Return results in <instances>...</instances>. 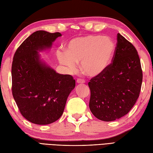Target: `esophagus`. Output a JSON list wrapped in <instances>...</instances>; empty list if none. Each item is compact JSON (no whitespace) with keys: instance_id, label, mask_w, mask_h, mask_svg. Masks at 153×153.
<instances>
[{"instance_id":"34e87169","label":"esophagus","mask_w":153,"mask_h":153,"mask_svg":"<svg viewBox=\"0 0 153 153\" xmlns=\"http://www.w3.org/2000/svg\"><path fill=\"white\" fill-rule=\"evenodd\" d=\"M77 83H85V81H84V79L79 78V79H77Z\"/></svg>"}]
</instances>
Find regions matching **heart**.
I'll return each instance as SVG.
<instances>
[{
    "label": "heart",
    "instance_id": "1",
    "mask_svg": "<svg viewBox=\"0 0 153 153\" xmlns=\"http://www.w3.org/2000/svg\"><path fill=\"white\" fill-rule=\"evenodd\" d=\"M115 44L106 36L89 35L71 40L64 52L57 53L61 64L71 71L76 70V63L80 62V69L85 75L95 77L102 74L111 61Z\"/></svg>",
    "mask_w": 153,
    "mask_h": 153
}]
</instances>
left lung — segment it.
Wrapping results in <instances>:
<instances>
[{
    "label": "left lung",
    "mask_w": 153,
    "mask_h": 153,
    "mask_svg": "<svg viewBox=\"0 0 153 153\" xmlns=\"http://www.w3.org/2000/svg\"><path fill=\"white\" fill-rule=\"evenodd\" d=\"M112 62L89 81V109L95 117L112 121L129 112L138 99L143 71L138 52L118 33Z\"/></svg>",
    "instance_id": "1"
}]
</instances>
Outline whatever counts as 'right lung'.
Segmentation results:
<instances>
[{"label": "right lung", "mask_w": 153, "mask_h": 153, "mask_svg": "<svg viewBox=\"0 0 153 153\" xmlns=\"http://www.w3.org/2000/svg\"><path fill=\"white\" fill-rule=\"evenodd\" d=\"M59 32H35L21 44L12 64V92L20 112L27 120L48 125L63 114L68 95L76 86L70 75H63L42 62L38 51L52 46Z\"/></svg>", "instance_id": "right-lung-1"}]
</instances>
